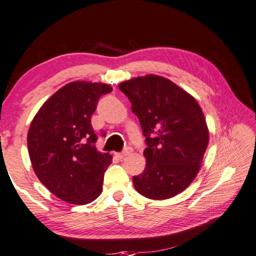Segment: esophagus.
<instances>
[{"instance_id":"34e87169","label":"esophagus","mask_w":256,"mask_h":256,"mask_svg":"<svg viewBox=\"0 0 256 256\" xmlns=\"http://www.w3.org/2000/svg\"><path fill=\"white\" fill-rule=\"evenodd\" d=\"M131 152H132L131 148H126L125 150H123V152H122V153H116V156L120 158V159H124V158L126 156H128V154L131 153Z\"/></svg>"}]
</instances>
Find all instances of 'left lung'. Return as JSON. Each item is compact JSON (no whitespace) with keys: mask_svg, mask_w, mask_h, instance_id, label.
Instances as JSON below:
<instances>
[{"mask_svg":"<svg viewBox=\"0 0 256 256\" xmlns=\"http://www.w3.org/2000/svg\"><path fill=\"white\" fill-rule=\"evenodd\" d=\"M131 102L145 136L146 167L133 186L150 200L172 198L192 184L208 145V128L195 97L159 75L118 86Z\"/></svg>","mask_w":256,"mask_h":256,"instance_id":"8db88e82","label":"left lung"}]
</instances>
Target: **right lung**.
I'll return each mask as SVG.
<instances>
[{"mask_svg":"<svg viewBox=\"0 0 256 256\" xmlns=\"http://www.w3.org/2000/svg\"><path fill=\"white\" fill-rule=\"evenodd\" d=\"M111 92L112 87L100 82H70L53 94L31 122L32 168L39 181L67 203H92L102 192L112 156L96 150L92 114L100 97Z\"/></svg>","mask_w":256,"mask_h":256,"instance_id":"obj_1","label":"right lung"}]
</instances>
